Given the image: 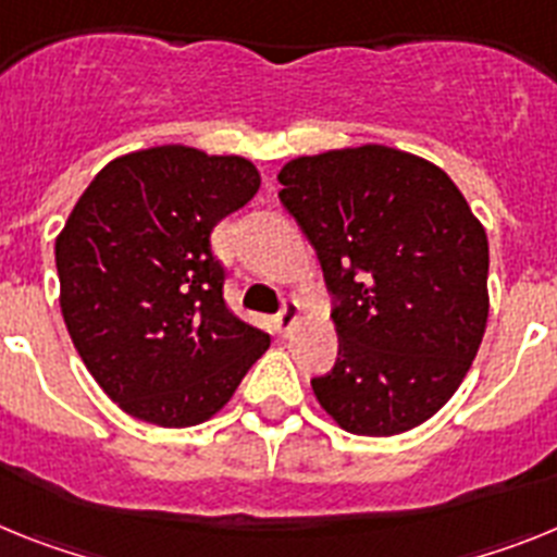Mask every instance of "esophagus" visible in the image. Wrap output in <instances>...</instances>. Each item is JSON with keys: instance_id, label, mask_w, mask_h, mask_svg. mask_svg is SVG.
Listing matches in <instances>:
<instances>
[{"instance_id": "esophagus-1", "label": "esophagus", "mask_w": 557, "mask_h": 557, "mask_svg": "<svg viewBox=\"0 0 557 557\" xmlns=\"http://www.w3.org/2000/svg\"><path fill=\"white\" fill-rule=\"evenodd\" d=\"M274 322H277L280 333H288V331H292V327L299 322V306H297V299H285L283 308H280V313H277V317H274Z\"/></svg>"}]
</instances>
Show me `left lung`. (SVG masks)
<instances>
[{
    "label": "left lung",
    "instance_id": "1",
    "mask_svg": "<svg viewBox=\"0 0 557 557\" xmlns=\"http://www.w3.org/2000/svg\"><path fill=\"white\" fill-rule=\"evenodd\" d=\"M277 178L333 297L338 359L313 395L345 432H409L482 345L485 230L437 164L386 145L292 159Z\"/></svg>",
    "mask_w": 557,
    "mask_h": 557
}]
</instances>
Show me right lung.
Returning a JSON list of instances; mask_svg holds the SVG:
<instances>
[{"mask_svg":"<svg viewBox=\"0 0 557 557\" xmlns=\"http://www.w3.org/2000/svg\"><path fill=\"white\" fill-rule=\"evenodd\" d=\"M258 187L249 159L159 145L109 162L77 198L55 240L61 313L86 370L132 418H212L272 342L226 308L210 246Z\"/></svg>","mask_w":557,"mask_h":557,"instance_id":"obj_1","label":"right lung"}]
</instances>
